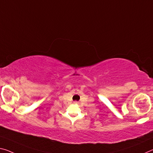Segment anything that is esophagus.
<instances>
[{
    "instance_id": "34e87169",
    "label": "esophagus",
    "mask_w": 153,
    "mask_h": 153,
    "mask_svg": "<svg viewBox=\"0 0 153 153\" xmlns=\"http://www.w3.org/2000/svg\"><path fill=\"white\" fill-rule=\"evenodd\" d=\"M75 103H77V101H75V102H74Z\"/></svg>"
}]
</instances>
